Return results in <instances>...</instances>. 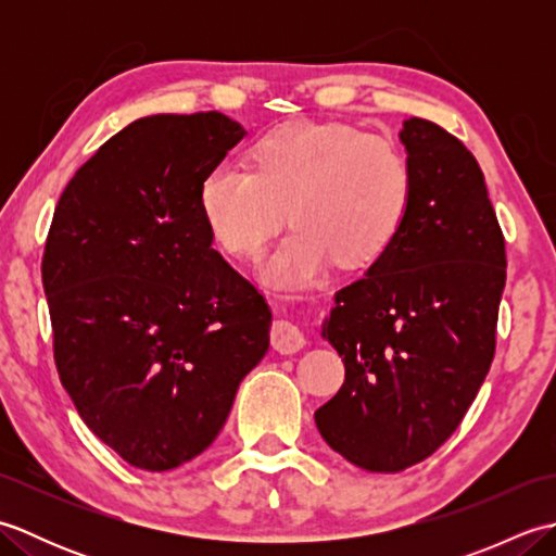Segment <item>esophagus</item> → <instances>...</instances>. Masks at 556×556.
<instances>
[{
  "instance_id": "1",
  "label": "esophagus",
  "mask_w": 556,
  "mask_h": 556,
  "mask_svg": "<svg viewBox=\"0 0 556 556\" xmlns=\"http://www.w3.org/2000/svg\"><path fill=\"white\" fill-rule=\"evenodd\" d=\"M305 346V337L299 329V325H293L287 317H279V320L271 323V349L285 353V356H291Z\"/></svg>"
}]
</instances>
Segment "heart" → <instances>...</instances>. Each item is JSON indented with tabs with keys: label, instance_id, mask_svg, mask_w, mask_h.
Wrapping results in <instances>:
<instances>
[{
	"label": "heart",
	"instance_id": "b5f03b06",
	"mask_svg": "<svg viewBox=\"0 0 556 556\" xmlns=\"http://www.w3.org/2000/svg\"><path fill=\"white\" fill-rule=\"evenodd\" d=\"M251 160L253 172H207L198 205L212 241L233 257L257 255L291 215L296 229L260 267L271 289L311 287L334 260L372 263L408 219L413 169L392 140L299 122L257 140Z\"/></svg>",
	"mask_w": 556,
	"mask_h": 556
}]
</instances>
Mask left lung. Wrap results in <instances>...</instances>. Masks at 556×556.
<instances>
[{"mask_svg": "<svg viewBox=\"0 0 556 556\" xmlns=\"http://www.w3.org/2000/svg\"><path fill=\"white\" fill-rule=\"evenodd\" d=\"M410 212L365 277L334 293L323 339L346 380L315 410L323 440L370 473H399L464 420L494 358L504 236L476 157L442 126L399 131Z\"/></svg>", "mask_w": 556, "mask_h": 556, "instance_id": "8db88e82", "label": "left lung"}]
</instances>
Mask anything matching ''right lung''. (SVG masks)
I'll return each mask as SVG.
<instances>
[{
  "label": "right lung",
  "instance_id": "1",
  "mask_svg": "<svg viewBox=\"0 0 556 556\" xmlns=\"http://www.w3.org/2000/svg\"><path fill=\"white\" fill-rule=\"evenodd\" d=\"M243 138L219 112L143 116L83 164L54 210L42 287L59 380L136 468L203 454L269 349V305L212 248L198 205L205 174Z\"/></svg>",
  "mask_w": 556,
  "mask_h": 556
}]
</instances>
